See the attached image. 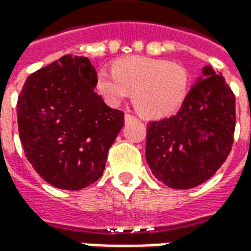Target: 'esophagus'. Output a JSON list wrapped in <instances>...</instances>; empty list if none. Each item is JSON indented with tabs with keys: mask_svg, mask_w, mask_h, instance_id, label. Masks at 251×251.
I'll list each match as a JSON object with an SVG mask.
<instances>
[{
	"mask_svg": "<svg viewBox=\"0 0 251 251\" xmlns=\"http://www.w3.org/2000/svg\"><path fill=\"white\" fill-rule=\"evenodd\" d=\"M137 118L134 117V115L131 114H125V122L126 124H129V122H131V121H136Z\"/></svg>",
	"mask_w": 251,
	"mask_h": 251,
	"instance_id": "1",
	"label": "esophagus"
}]
</instances>
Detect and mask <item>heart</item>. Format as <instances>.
Wrapping results in <instances>:
<instances>
[{
  "instance_id": "b5f03b06",
  "label": "heart",
  "mask_w": 251,
  "mask_h": 251,
  "mask_svg": "<svg viewBox=\"0 0 251 251\" xmlns=\"http://www.w3.org/2000/svg\"><path fill=\"white\" fill-rule=\"evenodd\" d=\"M191 88V76L183 64L165 59L130 56L100 68L97 90L110 106H120L133 93V104L147 118H164L177 111Z\"/></svg>"
}]
</instances>
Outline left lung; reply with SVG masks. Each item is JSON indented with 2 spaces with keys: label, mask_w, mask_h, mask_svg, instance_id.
Listing matches in <instances>:
<instances>
[{
  "label": "left lung",
  "mask_w": 251,
  "mask_h": 251,
  "mask_svg": "<svg viewBox=\"0 0 251 251\" xmlns=\"http://www.w3.org/2000/svg\"><path fill=\"white\" fill-rule=\"evenodd\" d=\"M235 97L222 74L204 66L177 114L149 122L147 161L161 183L189 189L221 168L231 151Z\"/></svg>",
  "instance_id": "8db88e82"
}]
</instances>
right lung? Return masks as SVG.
I'll list each match as a JSON object with an SVG mask.
<instances>
[{
  "label": "right lung",
  "instance_id": "1",
  "mask_svg": "<svg viewBox=\"0 0 251 251\" xmlns=\"http://www.w3.org/2000/svg\"><path fill=\"white\" fill-rule=\"evenodd\" d=\"M87 57L64 55L32 74L17 102L25 156L47 183L77 191L102 176L124 113L95 93Z\"/></svg>",
  "mask_w": 251,
  "mask_h": 251
}]
</instances>
